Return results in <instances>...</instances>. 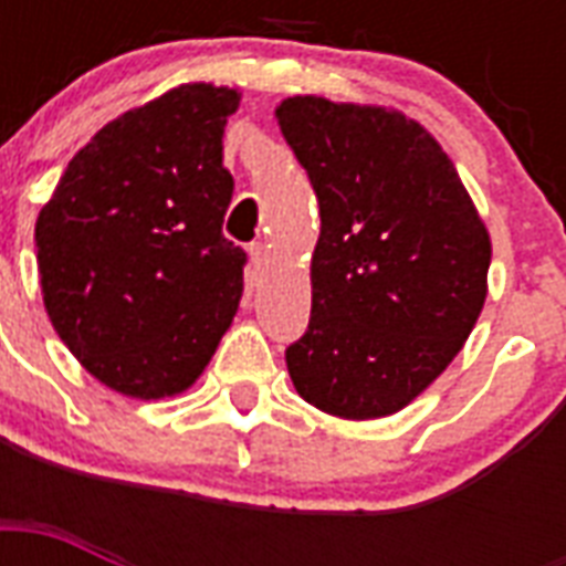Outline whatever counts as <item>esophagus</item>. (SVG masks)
I'll return each instance as SVG.
<instances>
[{
  "mask_svg": "<svg viewBox=\"0 0 566 566\" xmlns=\"http://www.w3.org/2000/svg\"><path fill=\"white\" fill-rule=\"evenodd\" d=\"M249 258H252V270H255V273H261V270H264V264H266V247H264V243H252V247H249Z\"/></svg>",
  "mask_w": 566,
  "mask_h": 566,
  "instance_id": "esophagus-1",
  "label": "esophagus"
}]
</instances>
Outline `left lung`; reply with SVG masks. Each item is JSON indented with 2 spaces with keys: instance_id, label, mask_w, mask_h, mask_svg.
Returning a JSON list of instances; mask_svg holds the SVG:
<instances>
[{
  "instance_id": "obj_1",
  "label": "left lung",
  "mask_w": 566,
  "mask_h": 566,
  "mask_svg": "<svg viewBox=\"0 0 566 566\" xmlns=\"http://www.w3.org/2000/svg\"><path fill=\"white\" fill-rule=\"evenodd\" d=\"M275 119L319 199L308 332L284 353L293 387L344 420L402 411L473 332L491 234L402 111L291 96Z\"/></svg>"
}]
</instances>
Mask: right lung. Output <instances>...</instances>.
Instances as JSON below:
<instances>
[{
    "label": "right lung",
    "mask_w": 566,
    "mask_h": 566,
    "mask_svg": "<svg viewBox=\"0 0 566 566\" xmlns=\"http://www.w3.org/2000/svg\"><path fill=\"white\" fill-rule=\"evenodd\" d=\"M240 93L179 84L111 119L38 213L43 305L66 349L132 399L185 394L238 314L247 252L222 238V132Z\"/></svg>",
    "instance_id": "obj_1"
}]
</instances>
